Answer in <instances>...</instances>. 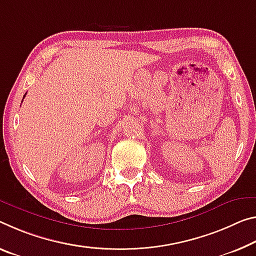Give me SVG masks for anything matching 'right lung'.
Here are the masks:
<instances>
[{
	"instance_id": "obj_1",
	"label": "right lung",
	"mask_w": 256,
	"mask_h": 256,
	"mask_svg": "<svg viewBox=\"0 0 256 256\" xmlns=\"http://www.w3.org/2000/svg\"><path fill=\"white\" fill-rule=\"evenodd\" d=\"M25 96H26V94H25Z\"/></svg>"
}]
</instances>
